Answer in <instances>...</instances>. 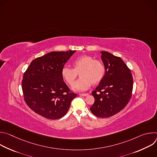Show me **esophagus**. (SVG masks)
Masks as SVG:
<instances>
[{
	"label": "esophagus",
	"mask_w": 157,
	"mask_h": 157,
	"mask_svg": "<svg viewBox=\"0 0 157 157\" xmlns=\"http://www.w3.org/2000/svg\"><path fill=\"white\" fill-rule=\"evenodd\" d=\"M79 95L82 96H86L88 95V94L87 93H82V94H79Z\"/></svg>",
	"instance_id": "34e87169"
}]
</instances>
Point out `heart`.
Wrapping results in <instances>:
<instances>
[{"label": "heart", "mask_w": 157, "mask_h": 157, "mask_svg": "<svg viewBox=\"0 0 157 157\" xmlns=\"http://www.w3.org/2000/svg\"><path fill=\"white\" fill-rule=\"evenodd\" d=\"M73 68L64 66L61 75L67 83L72 84L78 75L80 78L74 83L73 88L77 91H84L91 86L92 82L97 84L104 78L105 68L99 59H94L89 55H82L76 58L73 62Z\"/></svg>", "instance_id": "obj_1"}]
</instances>
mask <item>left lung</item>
I'll list each match as a JSON object with an SVG mask.
<instances>
[{
	"instance_id": "8db88e82",
	"label": "left lung",
	"mask_w": 157,
	"mask_h": 157,
	"mask_svg": "<svg viewBox=\"0 0 157 157\" xmlns=\"http://www.w3.org/2000/svg\"><path fill=\"white\" fill-rule=\"evenodd\" d=\"M101 53L105 74L92 92L95 100L90 110L94 116L106 118L119 113L129 102L132 95L133 77L120 57L107 52Z\"/></svg>"
}]
</instances>
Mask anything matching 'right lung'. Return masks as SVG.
<instances>
[{
  "label": "right lung",
  "mask_w": 157,
  "mask_h": 157,
  "mask_svg": "<svg viewBox=\"0 0 157 157\" xmlns=\"http://www.w3.org/2000/svg\"><path fill=\"white\" fill-rule=\"evenodd\" d=\"M75 52H52L31 62L21 88L26 104L35 113L52 120L67 113L77 94L64 82L61 70Z\"/></svg>",
  "instance_id": "right-lung-1"
}]
</instances>
